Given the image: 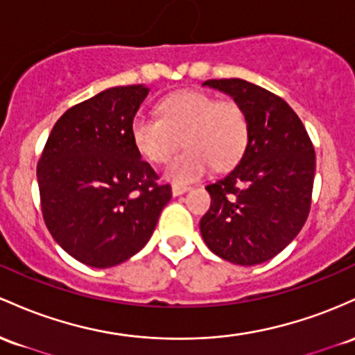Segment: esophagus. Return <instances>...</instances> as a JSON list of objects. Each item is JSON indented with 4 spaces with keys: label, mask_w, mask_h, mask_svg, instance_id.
I'll return each mask as SVG.
<instances>
[{
    "label": "esophagus",
    "mask_w": 355,
    "mask_h": 355,
    "mask_svg": "<svg viewBox=\"0 0 355 355\" xmlns=\"http://www.w3.org/2000/svg\"><path fill=\"white\" fill-rule=\"evenodd\" d=\"M188 189H189V186H186V184H173V194H174V196H179V194L186 193Z\"/></svg>",
    "instance_id": "obj_1"
}]
</instances>
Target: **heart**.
I'll use <instances>...</instances> for the list:
<instances>
[{
    "label": "heart",
    "mask_w": 355,
    "mask_h": 355,
    "mask_svg": "<svg viewBox=\"0 0 355 355\" xmlns=\"http://www.w3.org/2000/svg\"><path fill=\"white\" fill-rule=\"evenodd\" d=\"M130 135L147 161L166 162L179 147H186L166 167L174 182L201 178L209 166L228 171L240 162L250 141V121L236 101H218L209 94L182 90L159 103V117L137 115Z\"/></svg>",
    "instance_id": "b5f03b06"
}]
</instances>
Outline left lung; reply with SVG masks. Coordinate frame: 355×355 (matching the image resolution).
<instances>
[{"label": "left lung", "mask_w": 355, "mask_h": 355, "mask_svg": "<svg viewBox=\"0 0 355 355\" xmlns=\"http://www.w3.org/2000/svg\"><path fill=\"white\" fill-rule=\"evenodd\" d=\"M233 97L250 121V141L238 166L206 186L202 240L223 260L250 266L273 258L297 236L312 205L315 150L284 98L241 78L206 80Z\"/></svg>", "instance_id": "1"}]
</instances>
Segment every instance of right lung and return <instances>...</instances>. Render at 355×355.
<instances>
[{
    "instance_id": "add662e5",
    "label": "right lung",
    "mask_w": 355,
    "mask_h": 355,
    "mask_svg": "<svg viewBox=\"0 0 355 355\" xmlns=\"http://www.w3.org/2000/svg\"><path fill=\"white\" fill-rule=\"evenodd\" d=\"M146 85L112 87L70 107L37 166L40 205L55 241L82 263L109 268L153 236L171 186L142 161L130 124Z\"/></svg>"
}]
</instances>
